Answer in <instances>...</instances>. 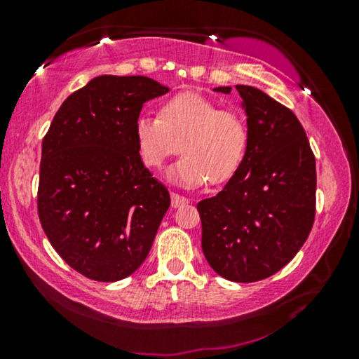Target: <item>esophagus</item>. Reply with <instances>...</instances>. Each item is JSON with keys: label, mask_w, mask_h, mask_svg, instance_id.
Masks as SVG:
<instances>
[{"label": "esophagus", "mask_w": 359, "mask_h": 359, "mask_svg": "<svg viewBox=\"0 0 359 359\" xmlns=\"http://www.w3.org/2000/svg\"><path fill=\"white\" fill-rule=\"evenodd\" d=\"M188 204V199L184 198V196H180L176 193H171V208H181V205Z\"/></svg>", "instance_id": "obj_1"}]
</instances>
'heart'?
Segmentation results:
<instances>
[{
  "label": "heart",
  "instance_id": "obj_1",
  "mask_svg": "<svg viewBox=\"0 0 359 359\" xmlns=\"http://www.w3.org/2000/svg\"><path fill=\"white\" fill-rule=\"evenodd\" d=\"M248 126L235 109H220L198 93H180L161 102L158 117L140 116L134 139L142 161L158 170L180 151L184 156L168 171L176 184L219 186L237 175L248 147Z\"/></svg>",
  "mask_w": 359,
  "mask_h": 359
}]
</instances>
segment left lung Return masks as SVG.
I'll list each match as a JSON object with an SVG mask.
<instances>
[{
	"instance_id": "1",
	"label": "left lung",
	"mask_w": 359,
	"mask_h": 359,
	"mask_svg": "<svg viewBox=\"0 0 359 359\" xmlns=\"http://www.w3.org/2000/svg\"><path fill=\"white\" fill-rule=\"evenodd\" d=\"M248 147L237 175L198 204L204 257L219 276L255 283L291 262L316 219V156L291 109L253 86L237 85ZM232 88L214 91L229 95Z\"/></svg>"
}]
</instances>
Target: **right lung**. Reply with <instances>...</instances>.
Returning a JSON list of instances; mask_svg holds the SVG:
<instances>
[{"label": "right lung", "instance_id": "add662e5", "mask_svg": "<svg viewBox=\"0 0 359 359\" xmlns=\"http://www.w3.org/2000/svg\"><path fill=\"white\" fill-rule=\"evenodd\" d=\"M170 88L101 75L63 101L42 140L37 210L55 252L83 276L114 283L144 263L170 193L142 161L134 124Z\"/></svg>", "mask_w": 359, "mask_h": 359}]
</instances>
